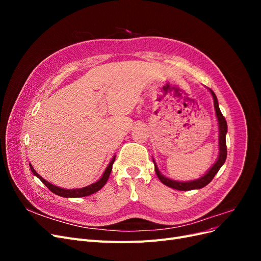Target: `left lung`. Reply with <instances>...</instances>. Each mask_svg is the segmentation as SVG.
<instances>
[{"label": "left lung", "mask_w": 261, "mask_h": 261, "mask_svg": "<svg viewBox=\"0 0 261 261\" xmlns=\"http://www.w3.org/2000/svg\"><path fill=\"white\" fill-rule=\"evenodd\" d=\"M209 91H210L211 96L213 98V105H215V111H216L218 127H219V155H218L217 161L213 163V165L207 171L206 174H203L201 177L197 178V179L187 180V181H179V180L171 179L167 176H164L162 173L159 171V169H158V165H156L155 161L153 160V158H152L156 176L159 177V179L162 181L164 185H167L171 188L177 189V191H192V189H200L206 185H208L226 160V152L227 151H226L225 135L227 133V124H226L224 116L222 115V113H221V111H220L216 93L213 92L211 89H209Z\"/></svg>", "instance_id": "obj_1"}]
</instances>
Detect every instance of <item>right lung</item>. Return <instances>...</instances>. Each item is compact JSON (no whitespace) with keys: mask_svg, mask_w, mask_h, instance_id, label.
I'll return each mask as SVG.
<instances>
[{"mask_svg":"<svg viewBox=\"0 0 261 261\" xmlns=\"http://www.w3.org/2000/svg\"><path fill=\"white\" fill-rule=\"evenodd\" d=\"M114 160H115V155L112 158L111 162L109 163L107 169L103 172V174H102V176L96 181V183H92V184L86 186V187H83V188H73V189H66V188L59 187L57 185H53V184L50 183V181L45 180L43 177H41L40 175H39L38 173L36 172V170L33 168V165H31L30 163H29V168H30L31 172L34 173V175L37 176L39 179H40L42 183L46 187H48L52 193L57 194V195H59L61 197H65V198H75V197H86V196L92 195L94 193H97L99 189H101L102 187H103L106 185L107 181H108V178H109L110 174H111L112 165L114 163Z\"/></svg>","mask_w":261,"mask_h":261,"instance_id":"add662e5","label":"right lung"}]
</instances>
